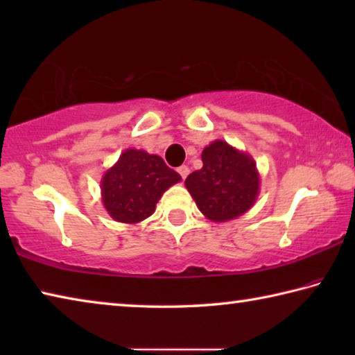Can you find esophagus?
<instances>
[{
    "mask_svg": "<svg viewBox=\"0 0 355 355\" xmlns=\"http://www.w3.org/2000/svg\"><path fill=\"white\" fill-rule=\"evenodd\" d=\"M178 173H180V175H182V178L184 180L186 177L189 175V167H188V166H180V167H178Z\"/></svg>",
    "mask_w": 355,
    "mask_h": 355,
    "instance_id": "34e87169",
    "label": "esophagus"
}]
</instances>
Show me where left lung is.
Returning <instances> with one entry per match:
<instances>
[{
	"label": "left lung",
	"instance_id": "left-lung-1",
	"mask_svg": "<svg viewBox=\"0 0 355 355\" xmlns=\"http://www.w3.org/2000/svg\"><path fill=\"white\" fill-rule=\"evenodd\" d=\"M203 167L184 180L186 189L207 219L227 222L254 207L260 173L249 153L216 139L202 152Z\"/></svg>",
	"mask_w": 355,
	"mask_h": 355
}]
</instances>
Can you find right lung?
I'll use <instances>...</instances> for the list:
<instances>
[{"mask_svg": "<svg viewBox=\"0 0 355 355\" xmlns=\"http://www.w3.org/2000/svg\"><path fill=\"white\" fill-rule=\"evenodd\" d=\"M180 180L161 156L127 148L101 177V202L114 220L139 224L155 213L161 196Z\"/></svg>", "mask_w": 355, "mask_h": 355, "instance_id": "obj_1", "label": "right lung"}]
</instances>
